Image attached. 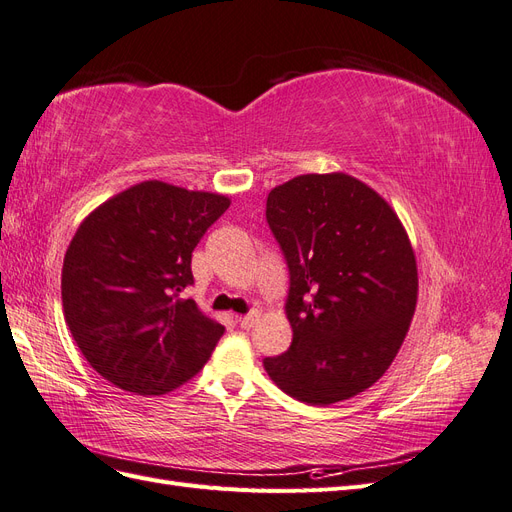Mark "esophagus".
<instances>
[{
    "label": "esophagus",
    "mask_w": 512,
    "mask_h": 512,
    "mask_svg": "<svg viewBox=\"0 0 512 512\" xmlns=\"http://www.w3.org/2000/svg\"><path fill=\"white\" fill-rule=\"evenodd\" d=\"M256 318H258V314H254V312H252V314H247V316H241V318H239L241 329H245V331H247V329H252V327H254V322H256Z\"/></svg>",
    "instance_id": "34e87169"
}]
</instances>
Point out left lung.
<instances>
[{
  "label": "left lung",
  "mask_w": 512,
  "mask_h": 512,
  "mask_svg": "<svg viewBox=\"0 0 512 512\" xmlns=\"http://www.w3.org/2000/svg\"><path fill=\"white\" fill-rule=\"evenodd\" d=\"M286 258L292 344L267 356L269 378L312 406L350 399L397 356L416 307L410 239L386 200L344 173L301 175L267 198Z\"/></svg>",
  "instance_id": "1"
}]
</instances>
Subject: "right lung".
I'll return each instance as SVG.
<instances>
[{
    "mask_svg": "<svg viewBox=\"0 0 512 512\" xmlns=\"http://www.w3.org/2000/svg\"><path fill=\"white\" fill-rule=\"evenodd\" d=\"M222 194L143 181L89 213L61 269L76 346L102 378L164 395L196 376L224 335L192 299V252L228 209Z\"/></svg>",
    "mask_w": 512,
    "mask_h": 512,
    "instance_id": "1",
    "label": "right lung"
}]
</instances>
